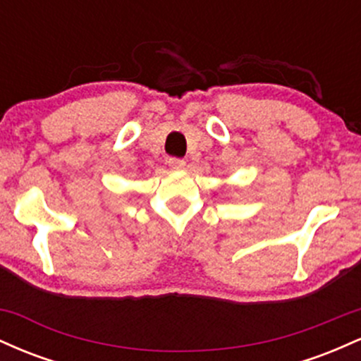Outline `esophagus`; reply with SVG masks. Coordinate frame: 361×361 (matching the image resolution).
Wrapping results in <instances>:
<instances>
[{
    "label": "esophagus",
    "instance_id": "1",
    "mask_svg": "<svg viewBox=\"0 0 361 361\" xmlns=\"http://www.w3.org/2000/svg\"><path fill=\"white\" fill-rule=\"evenodd\" d=\"M168 164L171 169H183L185 168V159L181 157H169Z\"/></svg>",
    "mask_w": 361,
    "mask_h": 361
}]
</instances>
